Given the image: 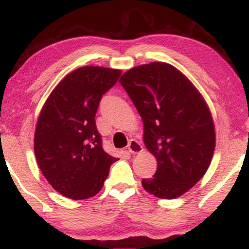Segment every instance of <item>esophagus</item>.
Returning a JSON list of instances; mask_svg holds the SVG:
<instances>
[{
	"mask_svg": "<svg viewBox=\"0 0 249 249\" xmlns=\"http://www.w3.org/2000/svg\"><path fill=\"white\" fill-rule=\"evenodd\" d=\"M128 152L133 154H138L142 152V146L139 141L136 140H130L129 143H128Z\"/></svg>",
	"mask_w": 249,
	"mask_h": 249,
	"instance_id": "1",
	"label": "esophagus"
}]
</instances>
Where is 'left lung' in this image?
I'll return each mask as SVG.
<instances>
[{
    "label": "left lung",
    "instance_id": "obj_1",
    "mask_svg": "<svg viewBox=\"0 0 249 249\" xmlns=\"http://www.w3.org/2000/svg\"><path fill=\"white\" fill-rule=\"evenodd\" d=\"M120 83L142 119L143 142L158 162L153 177L142 179L143 189L158 198L180 197L213 159L216 135L209 107L188 77L166 63L130 69Z\"/></svg>",
    "mask_w": 249,
    "mask_h": 249
}]
</instances>
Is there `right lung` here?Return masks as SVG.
I'll use <instances>...</instances> for the list:
<instances>
[{
	"label": "right lung",
	"instance_id": "obj_1",
	"mask_svg": "<svg viewBox=\"0 0 249 249\" xmlns=\"http://www.w3.org/2000/svg\"><path fill=\"white\" fill-rule=\"evenodd\" d=\"M120 76L121 70L102 66L77 69L61 79L40 111L36 161L52 188L68 198L97 195L117 160L103 151L95 116L102 96Z\"/></svg>",
	"mask_w": 249,
	"mask_h": 249
}]
</instances>
